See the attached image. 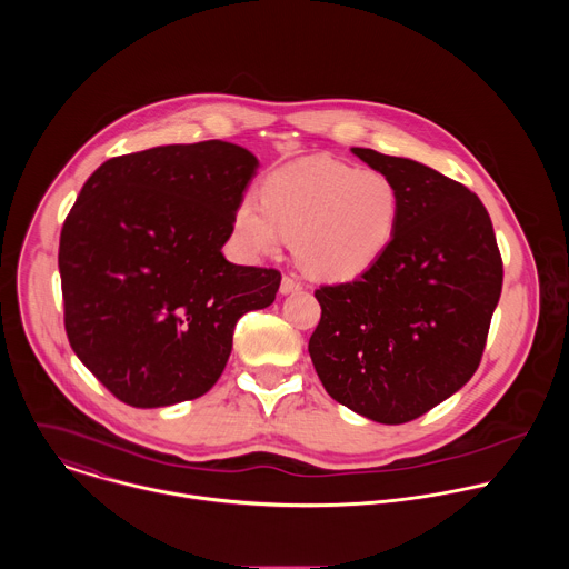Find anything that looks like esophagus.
Returning a JSON list of instances; mask_svg holds the SVG:
<instances>
[{"label": "esophagus", "instance_id": "esophagus-1", "mask_svg": "<svg viewBox=\"0 0 569 569\" xmlns=\"http://www.w3.org/2000/svg\"><path fill=\"white\" fill-rule=\"evenodd\" d=\"M303 286H301V281L297 279V277H292V274H283V279H281V295H290V292H299Z\"/></svg>", "mask_w": 569, "mask_h": 569}]
</instances>
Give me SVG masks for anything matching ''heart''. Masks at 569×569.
Returning a JSON list of instances; mask_svg holds the SVG:
<instances>
[{
  "label": "heart",
  "instance_id": "b5f03b06",
  "mask_svg": "<svg viewBox=\"0 0 569 569\" xmlns=\"http://www.w3.org/2000/svg\"><path fill=\"white\" fill-rule=\"evenodd\" d=\"M398 218L400 191L387 173L315 159L274 171L261 198L242 196L233 227L252 254L277 250L288 233L308 274L347 281L378 263L396 236Z\"/></svg>",
  "mask_w": 569,
  "mask_h": 569
}]
</instances>
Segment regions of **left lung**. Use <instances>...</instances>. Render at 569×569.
Here are the masks:
<instances>
[{"instance_id":"left-lung-1","label":"left lung","mask_w":569,"mask_h":569,"mask_svg":"<svg viewBox=\"0 0 569 569\" xmlns=\"http://www.w3.org/2000/svg\"><path fill=\"white\" fill-rule=\"evenodd\" d=\"M400 191L387 252L358 279L319 286L315 371L340 405L387 426L408 423L479 367L502 292V257L481 200L419 161L353 148Z\"/></svg>"}]
</instances>
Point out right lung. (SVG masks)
I'll return each instance as SVG.
<instances>
[{
  "instance_id": "obj_1",
  "label": "right lung",
  "mask_w": 569,
  "mask_h": 569,
  "mask_svg": "<svg viewBox=\"0 0 569 569\" xmlns=\"http://www.w3.org/2000/svg\"><path fill=\"white\" fill-rule=\"evenodd\" d=\"M259 159L220 139L108 159L60 231L64 331L78 360L132 408L207 393L236 321L274 301L281 272L220 248Z\"/></svg>"
}]
</instances>
